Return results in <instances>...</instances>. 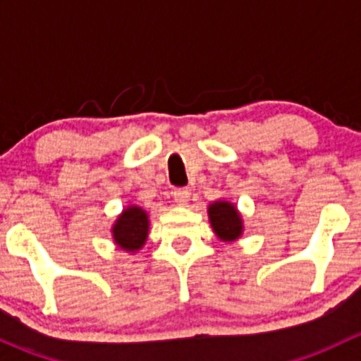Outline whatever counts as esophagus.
Returning <instances> with one entry per match:
<instances>
[{
	"mask_svg": "<svg viewBox=\"0 0 361 361\" xmlns=\"http://www.w3.org/2000/svg\"><path fill=\"white\" fill-rule=\"evenodd\" d=\"M188 195H190V194H188L187 188H183V187L174 188V190H173L174 202L180 204V206H183V204H187V201H188Z\"/></svg>",
	"mask_w": 361,
	"mask_h": 361,
	"instance_id": "34e87169",
	"label": "esophagus"
}]
</instances>
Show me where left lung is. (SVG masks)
Here are the masks:
<instances>
[{"label": "left lung", "instance_id": "obj_1", "mask_svg": "<svg viewBox=\"0 0 361 361\" xmlns=\"http://www.w3.org/2000/svg\"><path fill=\"white\" fill-rule=\"evenodd\" d=\"M211 227L224 241H234L241 235L243 221L238 209L225 201H216L209 206Z\"/></svg>", "mask_w": 361, "mask_h": 361}]
</instances>
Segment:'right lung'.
Returning <instances> with one entry per match:
<instances>
[{"label":"right lung","mask_w":361,"mask_h":361,"mask_svg":"<svg viewBox=\"0 0 361 361\" xmlns=\"http://www.w3.org/2000/svg\"><path fill=\"white\" fill-rule=\"evenodd\" d=\"M148 234V216L141 207H127L113 227V238L120 248L134 251L145 245Z\"/></svg>","instance_id":"1"}]
</instances>
